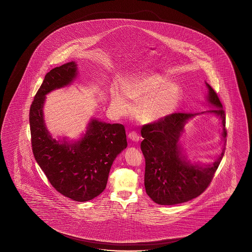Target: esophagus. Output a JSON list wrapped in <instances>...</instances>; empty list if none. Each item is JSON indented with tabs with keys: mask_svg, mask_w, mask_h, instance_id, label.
I'll use <instances>...</instances> for the list:
<instances>
[{
	"mask_svg": "<svg viewBox=\"0 0 252 252\" xmlns=\"http://www.w3.org/2000/svg\"><path fill=\"white\" fill-rule=\"evenodd\" d=\"M128 137H129L130 140H132V141H134V142H137V141H139V139H140L139 135L137 134L136 131H131V132H129Z\"/></svg>",
	"mask_w": 252,
	"mask_h": 252,
	"instance_id": "esophagus-1",
	"label": "esophagus"
}]
</instances>
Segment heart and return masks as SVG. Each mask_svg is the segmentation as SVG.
Listing matches in <instances>:
<instances>
[{"label":"heart","instance_id":"heart-1","mask_svg":"<svg viewBox=\"0 0 252 252\" xmlns=\"http://www.w3.org/2000/svg\"><path fill=\"white\" fill-rule=\"evenodd\" d=\"M126 93L118 88L113 90L112 102L115 109L122 115L129 114L133 110L130 98L137 104L142 103L138 115L146 122H155L170 115L179 99L176 87L168 85L167 80L158 74L137 76L126 86Z\"/></svg>","mask_w":252,"mask_h":252}]
</instances>
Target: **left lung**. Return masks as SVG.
Wrapping results in <instances>:
<instances>
[{
  "instance_id": "left-lung-1",
  "label": "left lung",
  "mask_w": 252,
  "mask_h": 252,
  "mask_svg": "<svg viewBox=\"0 0 252 252\" xmlns=\"http://www.w3.org/2000/svg\"><path fill=\"white\" fill-rule=\"evenodd\" d=\"M208 101L217 107L207 111L218 115L222 126V138L227 136L225 114L217 93L207 84ZM198 114L174 113L141 127V151L146 161V192L160 205H175L197 198L206 190L221 162L223 151L213 164H191L181 157L178 140L185 123Z\"/></svg>"
}]
</instances>
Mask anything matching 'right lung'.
Returning <instances> with one entry per match:
<instances>
[{
  "instance_id": "add662e5",
  "label": "right lung",
  "mask_w": 252,
  "mask_h": 252,
  "mask_svg": "<svg viewBox=\"0 0 252 252\" xmlns=\"http://www.w3.org/2000/svg\"><path fill=\"white\" fill-rule=\"evenodd\" d=\"M76 76L75 62L46 74L30 109V125L32 152L49 182L62 195L84 202L105 189L111 166L127 142L123 125L96 119L76 143H60L50 135L42 114L45 95L70 84Z\"/></svg>"
}]
</instances>
